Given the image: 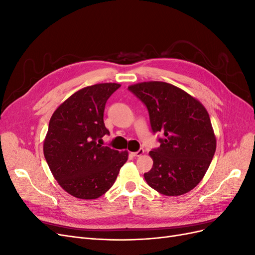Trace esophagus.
<instances>
[{
  "instance_id": "34e87169",
  "label": "esophagus",
  "mask_w": 255,
  "mask_h": 255,
  "mask_svg": "<svg viewBox=\"0 0 255 255\" xmlns=\"http://www.w3.org/2000/svg\"><path fill=\"white\" fill-rule=\"evenodd\" d=\"M143 153H144V150H143L142 148H140V149L138 150L137 152H133V153H132V155H133V156H135V157H137V156H141Z\"/></svg>"
}]
</instances>
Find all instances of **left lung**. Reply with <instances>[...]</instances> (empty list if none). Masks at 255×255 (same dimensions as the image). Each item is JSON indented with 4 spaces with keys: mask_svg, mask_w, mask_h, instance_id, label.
Instances as JSON below:
<instances>
[{
    "mask_svg": "<svg viewBox=\"0 0 255 255\" xmlns=\"http://www.w3.org/2000/svg\"><path fill=\"white\" fill-rule=\"evenodd\" d=\"M128 90L145 105L160 145L150 151L153 167L144 173L150 187L166 196L190 191L203 179L216 151L205 107L187 92L164 82H143Z\"/></svg>",
    "mask_w": 255,
    "mask_h": 255,
    "instance_id": "8db88e82",
    "label": "left lung"
}]
</instances>
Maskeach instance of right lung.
Here are the masks:
<instances>
[{
    "mask_svg": "<svg viewBox=\"0 0 255 255\" xmlns=\"http://www.w3.org/2000/svg\"><path fill=\"white\" fill-rule=\"evenodd\" d=\"M120 87L96 84L76 91L52 115L43 154L52 174L68 194L90 200L101 197L115 183L128 152L100 144L110 130L103 116L109 98Z\"/></svg>",
    "mask_w": 255,
    "mask_h": 255,
    "instance_id": "1",
    "label": "right lung"
}]
</instances>
